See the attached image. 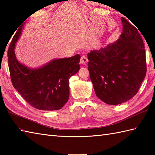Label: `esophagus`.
<instances>
[{"label":"esophagus","instance_id":"34e87169","mask_svg":"<svg viewBox=\"0 0 155 155\" xmlns=\"http://www.w3.org/2000/svg\"><path fill=\"white\" fill-rule=\"evenodd\" d=\"M87 62H88V58H87L86 55L83 54L81 56V63L85 64H87Z\"/></svg>","mask_w":155,"mask_h":155}]
</instances>
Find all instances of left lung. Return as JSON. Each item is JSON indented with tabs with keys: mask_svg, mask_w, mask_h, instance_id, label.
I'll list each match as a JSON object with an SVG mask.
<instances>
[{
	"mask_svg": "<svg viewBox=\"0 0 155 155\" xmlns=\"http://www.w3.org/2000/svg\"><path fill=\"white\" fill-rule=\"evenodd\" d=\"M123 32L113 44L88 53V68L98 98L108 104L123 103L138 93L146 76V54L138 29L121 18Z\"/></svg>",
	"mask_w": 155,
	"mask_h": 155,
	"instance_id": "8db88e82",
	"label": "left lung"
}]
</instances>
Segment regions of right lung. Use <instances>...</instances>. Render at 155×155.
I'll list each match as a JSON object with an SVG mask.
<instances>
[{"mask_svg": "<svg viewBox=\"0 0 155 155\" xmlns=\"http://www.w3.org/2000/svg\"><path fill=\"white\" fill-rule=\"evenodd\" d=\"M23 25L16 31L8 50V68L13 87L32 107L42 110L63 107L69 98V78L80 69L81 56L55 59L44 67L28 68L16 60L14 49Z\"/></svg>", "mask_w": 155, "mask_h": 155, "instance_id": "1", "label": "right lung"}]
</instances>
